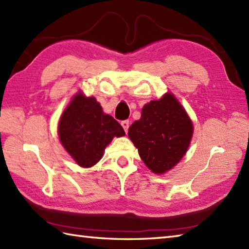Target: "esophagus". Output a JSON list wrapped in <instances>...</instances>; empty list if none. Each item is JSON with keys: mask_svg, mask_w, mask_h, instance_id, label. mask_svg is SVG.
Here are the masks:
<instances>
[{"mask_svg": "<svg viewBox=\"0 0 249 249\" xmlns=\"http://www.w3.org/2000/svg\"><path fill=\"white\" fill-rule=\"evenodd\" d=\"M121 125H122V127L124 128L125 131H127V130H128V127H129V121H128V120L122 121V122H121Z\"/></svg>", "mask_w": 249, "mask_h": 249, "instance_id": "esophagus-1", "label": "esophagus"}]
</instances>
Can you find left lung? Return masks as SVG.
<instances>
[{
    "instance_id": "left-lung-1",
    "label": "left lung",
    "mask_w": 249,
    "mask_h": 249,
    "mask_svg": "<svg viewBox=\"0 0 249 249\" xmlns=\"http://www.w3.org/2000/svg\"><path fill=\"white\" fill-rule=\"evenodd\" d=\"M141 160L154 173L170 170L186 153L193 123L172 94L152 100L142 108L141 118L128 129Z\"/></svg>"
}]
</instances>
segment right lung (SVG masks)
Instances as JSON below:
<instances>
[{
    "instance_id": "right-lung-1",
    "label": "right lung",
    "mask_w": 249,
    "mask_h": 249,
    "mask_svg": "<svg viewBox=\"0 0 249 249\" xmlns=\"http://www.w3.org/2000/svg\"><path fill=\"white\" fill-rule=\"evenodd\" d=\"M125 135L112 116L105 114L94 97L76 95L63 112L59 136L63 146L79 166H94L103 157L105 147L113 137Z\"/></svg>"
}]
</instances>
